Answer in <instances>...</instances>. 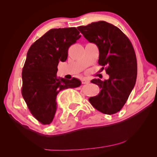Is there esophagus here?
<instances>
[{"mask_svg":"<svg viewBox=\"0 0 157 157\" xmlns=\"http://www.w3.org/2000/svg\"><path fill=\"white\" fill-rule=\"evenodd\" d=\"M82 84H88V83H89L90 82V80L89 79H82Z\"/></svg>","mask_w":157,"mask_h":157,"instance_id":"obj_1","label":"esophagus"}]
</instances>
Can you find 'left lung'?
Here are the masks:
<instances>
[{"instance_id":"8db88e82","label":"left lung","mask_w":157,"mask_h":157,"mask_svg":"<svg viewBox=\"0 0 157 157\" xmlns=\"http://www.w3.org/2000/svg\"><path fill=\"white\" fill-rule=\"evenodd\" d=\"M99 49L98 63L105 67L109 79H94L101 89L99 94L89 99L93 107L105 114H113L125 104L136 84L137 61L131 41L120 29L106 21L91 23L78 28Z\"/></svg>"}]
</instances>
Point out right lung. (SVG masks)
<instances>
[{"mask_svg": "<svg viewBox=\"0 0 157 157\" xmlns=\"http://www.w3.org/2000/svg\"><path fill=\"white\" fill-rule=\"evenodd\" d=\"M80 37L76 28L51 29L28 50L22 71L21 94L31 113L41 124L52 121L60 91L81 85L77 78L57 76L58 63L65 62L68 48Z\"/></svg>", "mask_w": 157, "mask_h": 157, "instance_id": "right-lung-1", "label": "right lung"}]
</instances>
